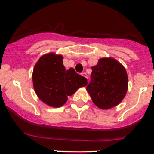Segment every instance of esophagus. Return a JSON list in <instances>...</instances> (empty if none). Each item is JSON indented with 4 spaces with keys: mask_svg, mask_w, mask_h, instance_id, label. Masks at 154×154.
<instances>
[{
    "mask_svg": "<svg viewBox=\"0 0 154 154\" xmlns=\"http://www.w3.org/2000/svg\"><path fill=\"white\" fill-rule=\"evenodd\" d=\"M82 75L83 76V77H85V78H86V79H88V75H87V74L85 72H82Z\"/></svg>",
    "mask_w": 154,
    "mask_h": 154,
    "instance_id": "obj_1",
    "label": "esophagus"
}]
</instances>
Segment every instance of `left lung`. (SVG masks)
Returning <instances> with one entry per match:
<instances>
[{"instance_id": "1", "label": "left lung", "mask_w": 154, "mask_h": 154, "mask_svg": "<svg viewBox=\"0 0 154 154\" xmlns=\"http://www.w3.org/2000/svg\"><path fill=\"white\" fill-rule=\"evenodd\" d=\"M92 70L86 90L94 104L102 109L117 106L128 89V76L124 66L112 58H103L92 66Z\"/></svg>"}]
</instances>
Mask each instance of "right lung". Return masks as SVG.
Here are the masks:
<instances>
[{"label": "right lung", "instance_id": "add662e5", "mask_svg": "<svg viewBox=\"0 0 154 154\" xmlns=\"http://www.w3.org/2000/svg\"><path fill=\"white\" fill-rule=\"evenodd\" d=\"M32 80L37 96L52 107L63 106L68 96L88 83L72 68L65 70L62 55L51 52L42 55L35 64Z\"/></svg>", "mask_w": 154, "mask_h": 154}]
</instances>
